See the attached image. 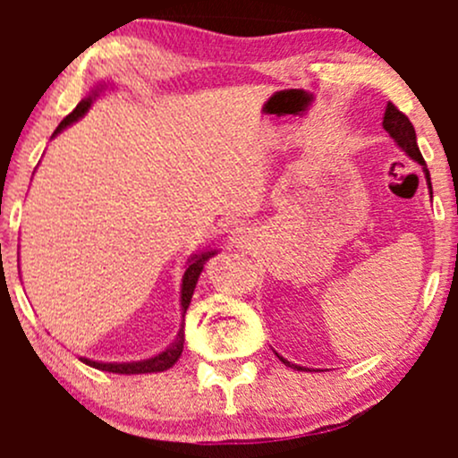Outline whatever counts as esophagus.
Here are the masks:
<instances>
[{"instance_id": "1", "label": "esophagus", "mask_w": 458, "mask_h": 458, "mask_svg": "<svg viewBox=\"0 0 458 458\" xmlns=\"http://www.w3.org/2000/svg\"><path fill=\"white\" fill-rule=\"evenodd\" d=\"M230 241H233V243H243V230L236 228L234 233H230Z\"/></svg>"}]
</instances>
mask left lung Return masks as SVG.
<instances>
[{
	"label": "left lung",
	"instance_id": "obj_1",
	"mask_svg": "<svg viewBox=\"0 0 458 458\" xmlns=\"http://www.w3.org/2000/svg\"><path fill=\"white\" fill-rule=\"evenodd\" d=\"M383 129L387 131V135L396 141V146L401 148L404 155H409L415 163H420L422 165V172H424V178H427V185H428V193L430 198H433V187H430V174H428V167L427 163H424L422 155H420V148H418V140H415V129L413 124L409 123V118L404 115L403 112H398L396 107H394L392 103H387L386 107V114H383ZM280 357V361H284L286 366L295 368V370H310L306 366H297V364H291L288 360H284L280 353H276Z\"/></svg>",
	"mask_w": 458,
	"mask_h": 458
}]
</instances>
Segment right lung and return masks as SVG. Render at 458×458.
<instances>
[{
    "label": "right lung",
    "mask_w": 458,
    "mask_h": 458,
    "mask_svg": "<svg viewBox=\"0 0 458 458\" xmlns=\"http://www.w3.org/2000/svg\"><path fill=\"white\" fill-rule=\"evenodd\" d=\"M107 88H112V81L97 83V86L90 90V94H88L86 98H81L77 107L72 109V112L68 114L60 124H57V129L54 131V135H51V138L60 135L66 127H71L72 123H77L79 118H83V115L88 114V109L92 107V103L97 101V98L101 97ZM215 254H217V250H208V251H199V254H191L187 259L185 273H182V284H181L182 323H181V329H178L174 343H170V346H165L161 353L152 355V357H148V360H140V361H97V360H88V357H79V360H81L86 366L97 368V370L114 372V375H148V372H163V370H167V368L174 366L178 361V357H181V353H182V344H185V312H187L189 303H191L198 277H199V273H202L204 265H207V260Z\"/></svg>",
    "instance_id": "1"
}]
</instances>
